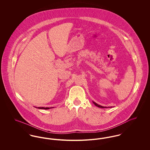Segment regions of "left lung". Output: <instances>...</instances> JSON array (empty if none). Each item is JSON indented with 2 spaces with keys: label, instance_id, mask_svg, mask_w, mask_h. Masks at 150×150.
<instances>
[{
  "label": "left lung",
  "instance_id": "left-lung-1",
  "mask_svg": "<svg viewBox=\"0 0 150 150\" xmlns=\"http://www.w3.org/2000/svg\"><path fill=\"white\" fill-rule=\"evenodd\" d=\"M93 103H94V105H96V106H97V107H100V108H108V107H110H110H111H111H104V106H100V105H98V104H97V103H96V102H93Z\"/></svg>",
  "mask_w": 150,
  "mask_h": 150
}]
</instances>
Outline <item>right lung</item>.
<instances>
[{
    "label": "right lung",
    "instance_id": "add662e5",
    "mask_svg": "<svg viewBox=\"0 0 150 150\" xmlns=\"http://www.w3.org/2000/svg\"><path fill=\"white\" fill-rule=\"evenodd\" d=\"M54 108V107H38V108L39 109H45V110H48V109H50V108Z\"/></svg>",
    "mask_w": 150,
    "mask_h": 150
}]
</instances>
